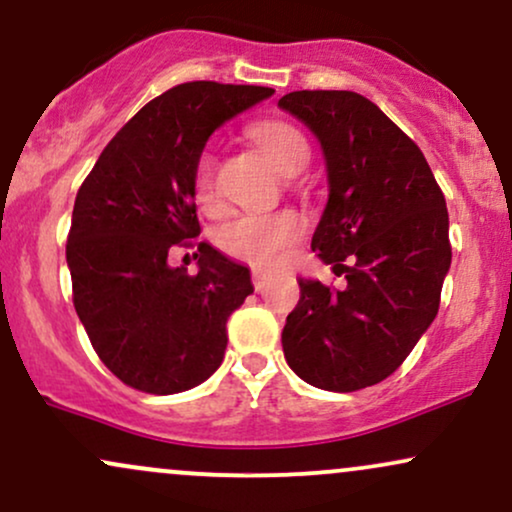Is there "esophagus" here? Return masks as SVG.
<instances>
[{
  "mask_svg": "<svg viewBox=\"0 0 512 512\" xmlns=\"http://www.w3.org/2000/svg\"><path fill=\"white\" fill-rule=\"evenodd\" d=\"M252 286H255L257 293H262L264 288L269 286V276L260 272V269H255V272H252Z\"/></svg>",
  "mask_w": 512,
  "mask_h": 512,
  "instance_id": "34e87169",
  "label": "esophagus"
}]
</instances>
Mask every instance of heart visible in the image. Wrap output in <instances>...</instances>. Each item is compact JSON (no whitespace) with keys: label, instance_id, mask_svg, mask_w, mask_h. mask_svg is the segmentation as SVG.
Segmentation results:
<instances>
[{"label":"heart","instance_id":"heart-1","mask_svg":"<svg viewBox=\"0 0 512 512\" xmlns=\"http://www.w3.org/2000/svg\"><path fill=\"white\" fill-rule=\"evenodd\" d=\"M255 145L281 174L303 169L310 147L298 128L283 121L257 123L250 131ZM195 200L202 209L217 207V164L205 152L195 169ZM303 217L291 209L269 214H236L217 229V245L233 260L272 269L286 260V252L303 233Z\"/></svg>","mask_w":512,"mask_h":512}]
</instances>
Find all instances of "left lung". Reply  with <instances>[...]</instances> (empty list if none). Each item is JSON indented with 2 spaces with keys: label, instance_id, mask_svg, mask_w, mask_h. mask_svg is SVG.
<instances>
[{
  "label": "left lung",
  "instance_id": "8db88e82",
  "mask_svg": "<svg viewBox=\"0 0 512 512\" xmlns=\"http://www.w3.org/2000/svg\"><path fill=\"white\" fill-rule=\"evenodd\" d=\"M279 107L322 143L329 202L312 250L348 281L343 291L298 281L283 355L317 389L360 391L391 377L439 312L451 267L446 197L420 147L367 97L298 90Z\"/></svg>",
  "mask_w": 512,
  "mask_h": 512
}]
</instances>
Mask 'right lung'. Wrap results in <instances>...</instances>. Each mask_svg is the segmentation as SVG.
I'll list each match as a JSON object with an SVG mask.
<instances>
[{
    "label": "right lung",
    "mask_w": 512,
    "mask_h": 512,
    "mask_svg": "<svg viewBox=\"0 0 512 512\" xmlns=\"http://www.w3.org/2000/svg\"><path fill=\"white\" fill-rule=\"evenodd\" d=\"M272 95L262 85H176L109 140L78 188L66 240L73 307L95 353L131 389L188 391L224 360L226 322L252 283L248 267L193 240L195 169L221 123ZM193 242L198 274L171 270L168 250Z\"/></svg>",
    "instance_id": "1"
}]
</instances>
